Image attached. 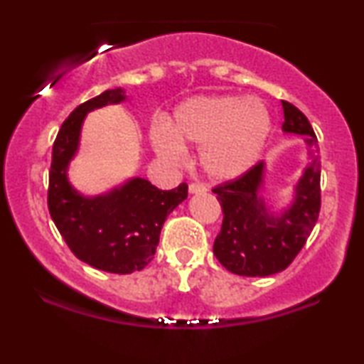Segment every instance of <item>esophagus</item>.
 Masks as SVG:
<instances>
[{"label": "esophagus", "instance_id": "esophagus-1", "mask_svg": "<svg viewBox=\"0 0 364 364\" xmlns=\"http://www.w3.org/2000/svg\"><path fill=\"white\" fill-rule=\"evenodd\" d=\"M203 192H207V187L205 186H202V183H191V186H188V193H203Z\"/></svg>", "mask_w": 364, "mask_h": 364}]
</instances>
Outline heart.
Listing matches in <instances>:
<instances>
[{
	"label": "heart",
	"instance_id": "b5f03b06",
	"mask_svg": "<svg viewBox=\"0 0 364 364\" xmlns=\"http://www.w3.org/2000/svg\"><path fill=\"white\" fill-rule=\"evenodd\" d=\"M272 132L267 104L255 96H196L181 102L172 124L151 131L154 151L181 162L186 146H198V164L212 181L242 177L258 162Z\"/></svg>",
	"mask_w": 364,
	"mask_h": 364
}]
</instances>
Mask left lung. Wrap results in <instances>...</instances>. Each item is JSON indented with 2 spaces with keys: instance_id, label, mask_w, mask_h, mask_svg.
<instances>
[{
  "instance_id": "left-lung-1",
  "label": "left lung",
  "mask_w": 364,
  "mask_h": 364,
  "mask_svg": "<svg viewBox=\"0 0 364 364\" xmlns=\"http://www.w3.org/2000/svg\"><path fill=\"white\" fill-rule=\"evenodd\" d=\"M283 134L305 137L306 166L293 196L277 208L265 196L267 164L213 188L222 205V230L213 253L228 272L240 277H268L290 265L305 245L320 213V147L311 124L300 109L282 101Z\"/></svg>"
}]
</instances>
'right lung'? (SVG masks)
<instances>
[{
	"label": "right lung",
	"instance_id": "1",
	"mask_svg": "<svg viewBox=\"0 0 364 364\" xmlns=\"http://www.w3.org/2000/svg\"><path fill=\"white\" fill-rule=\"evenodd\" d=\"M126 89H107L71 112L53 146L48 207L54 225L79 260L97 270L126 275L154 258L164 222L187 198V183L159 191L147 178L131 177L97 196L79 192L68 171L81 146L89 112L121 104Z\"/></svg>",
	"mask_w": 364,
	"mask_h": 364
}]
</instances>
